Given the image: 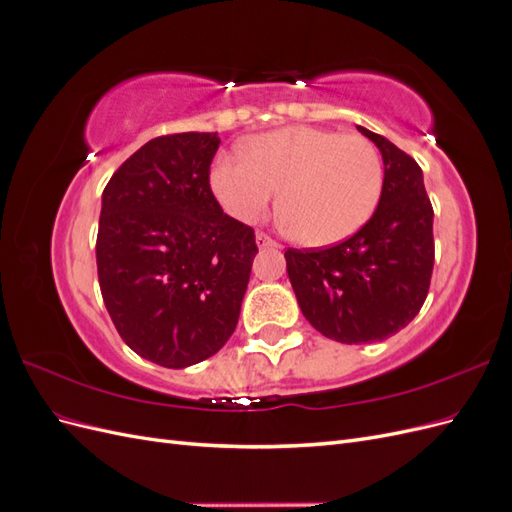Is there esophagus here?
Here are the masks:
<instances>
[{
	"instance_id": "1",
	"label": "esophagus",
	"mask_w": 512,
	"mask_h": 512,
	"mask_svg": "<svg viewBox=\"0 0 512 512\" xmlns=\"http://www.w3.org/2000/svg\"><path fill=\"white\" fill-rule=\"evenodd\" d=\"M256 245L258 247H277V243L269 235H265V232H256Z\"/></svg>"
}]
</instances>
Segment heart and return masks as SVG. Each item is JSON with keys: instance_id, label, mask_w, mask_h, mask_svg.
I'll list each match as a JSON object with an SVG mask.
<instances>
[{"instance_id": "obj_1", "label": "heart", "mask_w": 512, "mask_h": 512, "mask_svg": "<svg viewBox=\"0 0 512 512\" xmlns=\"http://www.w3.org/2000/svg\"><path fill=\"white\" fill-rule=\"evenodd\" d=\"M243 151L215 158L213 194L232 218L258 222L282 190V226L301 245L352 237L380 203L382 158L363 136L288 126L250 138Z\"/></svg>"}]
</instances>
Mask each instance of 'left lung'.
Segmentation results:
<instances>
[{
  "mask_svg": "<svg viewBox=\"0 0 512 512\" xmlns=\"http://www.w3.org/2000/svg\"><path fill=\"white\" fill-rule=\"evenodd\" d=\"M384 162L378 209L354 235L324 250H286L303 316L324 337L371 344L395 335L423 307L433 271V209L423 170L389 138L356 126Z\"/></svg>",
  "mask_w": 512,
  "mask_h": 512,
  "instance_id": "obj_1",
  "label": "left lung"
}]
</instances>
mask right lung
<instances>
[{"mask_svg": "<svg viewBox=\"0 0 512 512\" xmlns=\"http://www.w3.org/2000/svg\"><path fill=\"white\" fill-rule=\"evenodd\" d=\"M218 147V132L158 136L102 192L96 260L108 316L138 356L170 369L228 342L258 254L254 230L211 192Z\"/></svg>", "mask_w": 512, "mask_h": 512, "instance_id": "right-lung-1", "label": "right lung"}]
</instances>
